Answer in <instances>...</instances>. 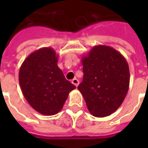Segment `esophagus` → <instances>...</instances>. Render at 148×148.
Masks as SVG:
<instances>
[{"label":"esophagus","mask_w":148,"mask_h":148,"mask_svg":"<svg viewBox=\"0 0 148 148\" xmlns=\"http://www.w3.org/2000/svg\"><path fill=\"white\" fill-rule=\"evenodd\" d=\"M71 82H72V84H74L75 86H77L78 84H79V81L77 80V78H74L73 80L71 81Z\"/></svg>","instance_id":"obj_1"}]
</instances>
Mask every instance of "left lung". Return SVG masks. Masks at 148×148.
Masks as SVG:
<instances>
[{
  "label": "left lung",
  "instance_id": "1",
  "mask_svg": "<svg viewBox=\"0 0 148 148\" xmlns=\"http://www.w3.org/2000/svg\"><path fill=\"white\" fill-rule=\"evenodd\" d=\"M83 79L77 89L91 114L105 117L121 106L127 95L130 73L126 59L111 47L94 46L82 58Z\"/></svg>",
  "mask_w": 148,
  "mask_h": 148
}]
</instances>
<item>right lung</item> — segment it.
I'll return each instance as SVG.
<instances>
[{"label":"right lung","mask_w":148,"mask_h":148,"mask_svg":"<svg viewBox=\"0 0 148 148\" xmlns=\"http://www.w3.org/2000/svg\"><path fill=\"white\" fill-rule=\"evenodd\" d=\"M58 58L54 49L42 47L28 55L19 71V82L25 99L36 111L45 116L57 114L69 93L76 88L58 66Z\"/></svg>","instance_id":"right-lung-1"}]
</instances>
